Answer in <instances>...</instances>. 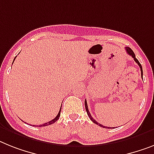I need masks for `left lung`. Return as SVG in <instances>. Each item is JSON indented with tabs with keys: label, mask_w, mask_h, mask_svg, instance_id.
I'll list each match as a JSON object with an SVG mask.
<instances>
[{
	"label": "left lung",
	"mask_w": 154,
	"mask_h": 154,
	"mask_svg": "<svg viewBox=\"0 0 154 154\" xmlns=\"http://www.w3.org/2000/svg\"><path fill=\"white\" fill-rule=\"evenodd\" d=\"M125 49H126V51H127V53H128V54H129V55H130V56H131V57H133V58H134V61L136 62V63H138V65L139 66V68H140V70H141V75H142V78H143V68H142V65H141V63H139V61H138V59H136V57H135V55H134V52L132 51V49H131V48H129V47H126ZM85 107H86V112H87V115H88V116H89V117H90V119H91V120H92V121L94 122V124H97V125L100 126V127H101V128H109V127H105V126H103L102 124L97 123V122L96 121V120H95L94 119V118L92 117V116L91 115V113H90V112H89L88 106H87V102H86V100H85Z\"/></svg>",
	"instance_id": "obj_1"
}]
</instances>
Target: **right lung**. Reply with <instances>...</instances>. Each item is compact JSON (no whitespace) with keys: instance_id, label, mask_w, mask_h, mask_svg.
I'll list each match as a JSON object with an SVG mask.
<instances>
[{"instance_id":"right-lung-1","label":"right lung","mask_w":154,"mask_h":154,"mask_svg":"<svg viewBox=\"0 0 154 154\" xmlns=\"http://www.w3.org/2000/svg\"><path fill=\"white\" fill-rule=\"evenodd\" d=\"M16 57H15V59H16ZM15 59H14V60H15ZM14 60H13V61H14ZM61 105H62V104H61ZM60 111H61V109H60L59 112H58V114H57V116H56L55 118H54V119H53V120H50V121H49V122H47V123H45V124H41V125H39L38 127H44V126H48V125H50V124H54V123H55V122L57 121V120H59L60 116ZM33 126H34H34H35V125H33Z\"/></svg>"}]
</instances>
